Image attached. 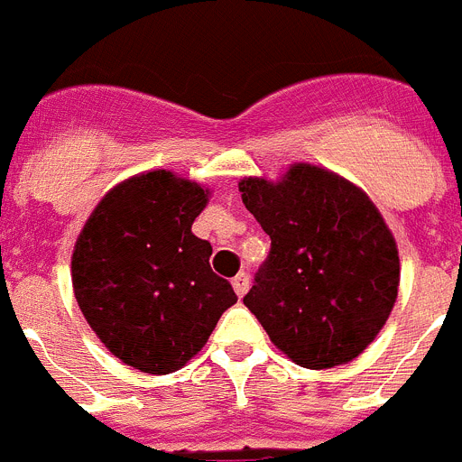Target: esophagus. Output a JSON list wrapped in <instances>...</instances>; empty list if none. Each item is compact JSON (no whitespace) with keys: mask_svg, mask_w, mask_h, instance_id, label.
Segmentation results:
<instances>
[{"mask_svg":"<svg viewBox=\"0 0 462 462\" xmlns=\"http://www.w3.org/2000/svg\"><path fill=\"white\" fill-rule=\"evenodd\" d=\"M232 288H235V292H236V298H244V295H246V291H248V274H236L235 279H232Z\"/></svg>","mask_w":462,"mask_h":462,"instance_id":"esophagus-1","label":"esophagus"}]
</instances>
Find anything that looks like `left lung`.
I'll use <instances>...</instances> for the list:
<instances>
[{"label":"left lung","mask_w":462,"mask_h":462,"mask_svg":"<svg viewBox=\"0 0 462 462\" xmlns=\"http://www.w3.org/2000/svg\"><path fill=\"white\" fill-rule=\"evenodd\" d=\"M244 207L272 239L244 304L276 348L309 370L351 363L398 298V246L358 186L316 164L279 181H239Z\"/></svg>","instance_id":"8db88e82"}]
</instances>
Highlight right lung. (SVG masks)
<instances>
[{"instance_id": "1", "label": "right lung", "mask_w": 462, "mask_h": 462, "mask_svg": "<svg viewBox=\"0 0 462 462\" xmlns=\"http://www.w3.org/2000/svg\"><path fill=\"white\" fill-rule=\"evenodd\" d=\"M207 202V188L174 171L136 174L104 195L76 239V302L134 370L183 367L236 302L230 281L211 272V244L190 230Z\"/></svg>"}]
</instances>
